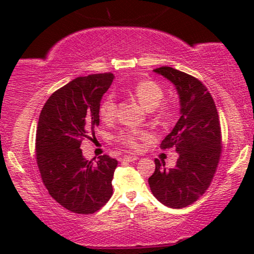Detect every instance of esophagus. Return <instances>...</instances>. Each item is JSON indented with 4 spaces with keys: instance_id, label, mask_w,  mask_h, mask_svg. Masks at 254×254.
<instances>
[{
    "instance_id": "esophagus-1",
    "label": "esophagus",
    "mask_w": 254,
    "mask_h": 254,
    "mask_svg": "<svg viewBox=\"0 0 254 254\" xmlns=\"http://www.w3.org/2000/svg\"><path fill=\"white\" fill-rule=\"evenodd\" d=\"M137 158H138L137 156H135V155H125L123 157L124 161H126V162H134V161H136Z\"/></svg>"
}]
</instances>
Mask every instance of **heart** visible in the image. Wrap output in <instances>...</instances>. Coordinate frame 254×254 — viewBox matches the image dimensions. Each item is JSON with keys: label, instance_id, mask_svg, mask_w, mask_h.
Listing matches in <instances>:
<instances>
[{"label": "heart", "instance_id": "heart-1", "mask_svg": "<svg viewBox=\"0 0 254 254\" xmlns=\"http://www.w3.org/2000/svg\"><path fill=\"white\" fill-rule=\"evenodd\" d=\"M131 93L145 109L150 110L156 119H166L172 112L169 104H162L161 100L164 96V90L158 83L150 79H143L134 85ZM116 102L112 96H107L99 105V117L103 121H111L116 116ZM147 137V134L140 130H128L119 135V140L128 147L136 148L138 141Z\"/></svg>", "mask_w": 254, "mask_h": 254}]
</instances>
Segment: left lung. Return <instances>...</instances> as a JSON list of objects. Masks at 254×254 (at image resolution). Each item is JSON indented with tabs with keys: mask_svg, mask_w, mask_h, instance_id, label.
I'll use <instances>...</instances> for the list:
<instances>
[{
	"mask_svg": "<svg viewBox=\"0 0 254 254\" xmlns=\"http://www.w3.org/2000/svg\"><path fill=\"white\" fill-rule=\"evenodd\" d=\"M176 86L180 118L161 148H175V168L155 159V172L148 179L152 194L170 208L192 204L209 187L222 151L221 126L214 99L199 79L171 67L154 69Z\"/></svg>",
	"mask_w": 254,
	"mask_h": 254,
	"instance_id": "obj_1",
	"label": "left lung"
}]
</instances>
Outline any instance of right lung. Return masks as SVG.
Returning <instances> with one entry per match:
<instances>
[{
    "instance_id": "obj_1",
    "label": "right lung",
    "mask_w": 254,
    "mask_h": 254,
    "mask_svg": "<svg viewBox=\"0 0 254 254\" xmlns=\"http://www.w3.org/2000/svg\"><path fill=\"white\" fill-rule=\"evenodd\" d=\"M114 75L77 77L57 90L41 110L36 156L41 179L53 199L76 214H93L113 194L118 162L103 155L86 161L82 140L99 126V105Z\"/></svg>"
}]
</instances>
